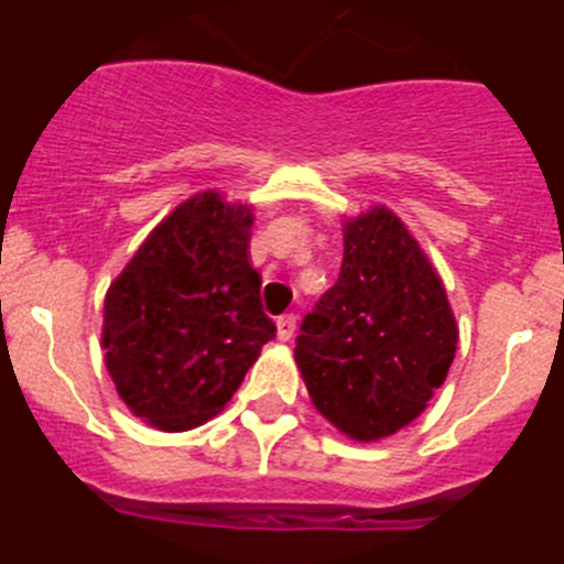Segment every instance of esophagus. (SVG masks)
I'll use <instances>...</instances> for the list:
<instances>
[{
  "label": "esophagus",
  "mask_w": 564,
  "mask_h": 564,
  "mask_svg": "<svg viewBox=\"0 0 564 564\" xmlns=\"http://www.w3.org/2000/svg\"><path fill=\"white\" fill-rule=\"evenodd\" d=\"M294 329H297V316L294 314L278 316V338L289 340L294 335Z\"/></svg>",
  "instance_id": "34e87169"
}]
</instances>
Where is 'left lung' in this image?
<instances>
[{"label": "left lung", "instance_id": "left-lung-1", "mask_svg": "<svg viewBox=\"0 0 564 564\" xmlns=\"http://www.w3.org/2000/svg\"><path fill=\"white\" fill-rule=\"evenodd\" d=\"M458 327L440 275L384 207L349 220L340 275L300 324V373L318 412L373 442L412 423L456 357Z\"/></svg>", "mask_w": 564, "mask_h": 564}]
</instances>
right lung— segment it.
Returning a JSON list of instances; mask_svg holds the SVG:
<instances>
[{
  "mask_svg": "<svg viewBox=\"0 0 564 564\" xmlns=\"http://www.w3.org/2000/svg\"><path fill=\"white\" fill-rule=\"evenodd\" d=\"M250 226V209L218 193L187 198L108 289L106 368L155 429L187 431L218 414L275 338L248 261Z\"/></svg>",
  "mask_w": 564,
  "mask_h": 564,
  "instance_id": "obj_1",
  "label": "right lung"
}]
</instances>
